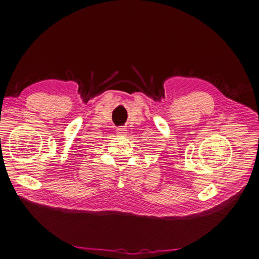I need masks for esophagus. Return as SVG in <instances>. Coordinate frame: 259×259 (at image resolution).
Segmentation results:
<instances>
[{
  "mask_svg": "<svg viewBox=\"0 0 259 259\" xmlns=\"http://www.w3.org/2000/svg\"><path fill=\"white\" fill-rule=\"evenodd\" d=\"M127 129L126 128H117L116 129V134L119 137H126L127 136Z\"/></svg>",
  "mask_w": 259,
  "mask_h": 259,
  "instance_id": "1",
  "label": "esophagus"
}]
</instances>
